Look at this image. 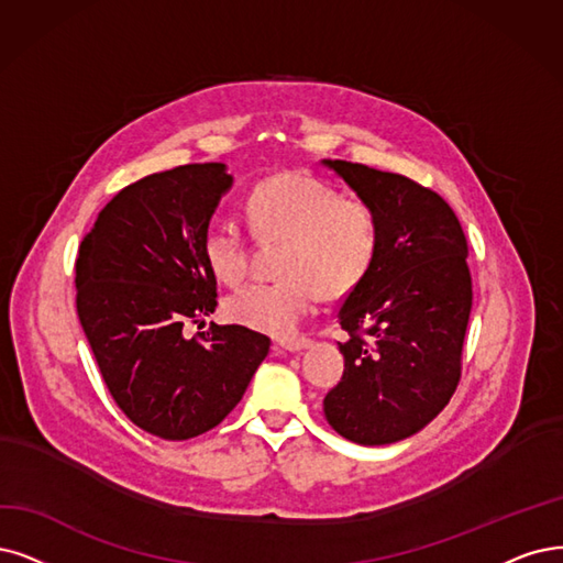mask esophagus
Here are the masks:
<instances>
[{"label":"esophagus","mask_w":563,"mask_h":563,"mask_svg":"<svg viewBox=\"0 0 563 563\" xmlns=\"http://www.w3.org/2000/svg\"><path fill=\"white\" fill-rule=\"evenodd\" d=\"M278 345H280L283 350H287V352H297V350H303V347H308V345H310V339H306V336L280 339V341H278Z\"/></svg>","instance_id":"1"}]
</instances>
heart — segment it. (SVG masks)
Instances as JSON below:
<instances>
[{"instance_id":"1","label":"heart","mask_w":563,"mask_h":563,"mask_svg":"<svg viewBox=\"0 0 563 563\" xmlns=\"http://www.w3.org/2000/svg\"><path fill=\"white\" fill-rule=\"evenodd\" d=\"M245 213L257 241H280L276 268L283 276L250 283L224 299V313L236 324L289 336L320 292L329 299L355 292L376 266L383 241L378 208L364 197H341L318 176L280 174L257 183ZM201 253L218 280L236 285L253 250L236 220L213 218L203 229Z\"/></svg>"}]
</instances>
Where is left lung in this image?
Segmentation results:
<instances>
[{
    "label": "left lung",
    "mask_w": 563,
    "mask_h": 563,
    "mask_svg": "<svg viewBox=\"0 0 563 563\" xmlns=\"http://www.w3.org/2000/svg\"><path fill=\"white\" fill-rule=\"evenodd\" d=\"M378 208L376 266L339 306L343 376L324 397L327 422L360 445L408 439L462 380L473 306L466 234L450 203L401 174L327 162Z\"/></svg>",
    "instance_id": "8db88e82"
}]
</instances>
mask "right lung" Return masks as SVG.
<instances>
[{"label":"right lung","mask_w":563,"mask_h":563,"mask_svg":"<svg viewBox=\"0 0 563 563\" xmlns=\"http://www.w3.org/2000/svg\"><path fill=\"white\" fill-rule=\"evenodd\" d=\"M229 185L220 162L145 176L78 247L76 310L101 378L128 420L164 441L218 427L268 355V336L241 324L185 334L218 306L201 236Z\"/></svg>","instance_id":"1"}]
</instances>
